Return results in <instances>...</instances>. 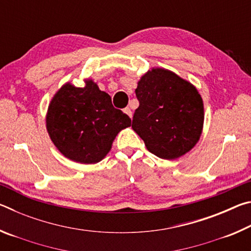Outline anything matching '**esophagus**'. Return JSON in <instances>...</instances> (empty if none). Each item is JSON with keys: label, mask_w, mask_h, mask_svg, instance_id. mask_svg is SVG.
I'll use <instances>...</instances> for the list:
<instances>
[{"label": "esophagus", "mask_w": 251, "mask_h": 251, "mask_svg": "<svg viewBox=\"0 0 251 251\" xmlns=\"http://www.w3.org/2000/svg\"><path fill=\"white\" fill-rule=\"evenodd\" d=\"M124 113L126 114V115H128L130 118H131V116H133V113H131V110H130L129 107L124 108Z\"/></svg>", "instance_id": "esophagus-1"}]
</instances>
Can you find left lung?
Listing matches in <instances>:
<instances>
[{
    "label": "left lung",
    "mask_w": 251,
    "mask_h": 251,
    "mask_svg": "<svg viewBox=\"0 0 251 251\" xmlns=\"http://www.w3.org/2000/svg\"><path fill=\"white\" fill-rule=\"evenodd\" d=\"M135 93L139 106L131 128L151 154L176 159L196 145L203 126V103L192 83L172 71L151 69Z\"/></svg>",
    "instance_id": "left-lung-1"
}]
</instances>
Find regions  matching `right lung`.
Returning a JSON list of instances; mask_svg holds the SVG:
<instances>
[{
    "instance_id": "right-lung-1",
    "label": "right lung",
    "mask_w": 251,
    "mask_h": 251,
    "mask_svg": "<svg viewBox=\"0 0 251 251\" xmlns=\"http://www.w3.org/2000/svg\"><path fill=\"white\" fill-rule=\"evenodd\" d=\"M130 125V118L114 107L110 96L90 78L84 87L63 85L46 115V129L54 145L66 158L80 164L100 161L117 134Z\"/></svg>"
}]
</instances>
